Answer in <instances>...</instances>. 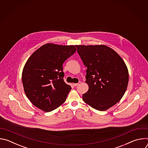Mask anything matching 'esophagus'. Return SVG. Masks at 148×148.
<instances>
[{"instance_id":"esophagus-1","label":"esophagus","mask_w":148,"mask_h":148,"mask_svg":"<svg viewBox=\"0 0 148 148\" xmlns=\"http://www.w3.org/2000/svg\"><path fill=\"white\" fill-rule=\"evenodd\" d=\"M80 84H81V82H78V83H75V84H74V86L75 87H76V86H77L79 85Z\"/></svg>"}]
</instances>
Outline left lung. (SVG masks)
I'll return each mask as SVG.
<instances>
[{"instance_id": "left-lung-1", "label": "left lung", "mask_w": 148, "mask_h": 148, "mask_svg": "<svg viewBox=\"0 0 148 148\" xmlns=\"http://www.w3.org/2000/svg\"><path fill=\"white\" fill-rule=\"evenodd\" d=\"M75 46L87 67L86 82L89 89L82 99L93 108L106 111L123 96L129 81L128 68L119 55L107 46Z\"/></svg>"}]
</instances>
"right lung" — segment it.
Listing matches in <instances>:
<instances>
[{
    "label": "right lung",
    "mask_w": 148,
    "mask_h": 148,
    "mask_svg": "<svg viewBox=\"0 0 148 148\" xmlns=\"http://www.w3.org/2000/svg\"><path fill=\"white\" fill-rule=\"evenodd\" d=\"M75 51L74 46L47 43L29 58L22 82L27 97L35 107L50 112L64 102L71 87L64 81L62 64Z\"/></svg>",
    "instance_id": "add662e5"
}]
</instances>
